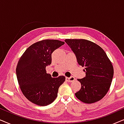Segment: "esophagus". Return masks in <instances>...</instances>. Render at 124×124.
Returning a JSON list of instances; mask_svg holds the SVG:
<instances>
[{
	"label": "esophagus",
	"mask_w": 124,
	"mask_h": 124,
	"mask_svg": "<svg viewBox=\"0 0 124 124\" xmlns=\"http://www.w3.org/2000/svg\"><path fill=\"white\" fill-rule=\"evenodd\" d=\"M75 80V78L73 77H66V81L68 82H73Z\"/></svg>",
	"instance_id": "obj_1"
}]
</instances>
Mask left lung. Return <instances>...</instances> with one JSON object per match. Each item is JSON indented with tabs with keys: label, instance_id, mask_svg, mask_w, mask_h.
<instances>
[{
	"label": "left lung",
	"instance_id": "8db88e82",
	"mask_svg": "<svg viewBox=\"0 0 124 124\" xmlns=\"http://www.w3.org/2000/svg\"><path fill=\"white\" fill-rule=\"evenodd\" d=\"M65 42L75 54L79 65L85 69V77L77 79L81 88L75 93L76 96L87 104L101 100L109 90L114 73L106 52L88 40L66 39Z\"/></svg>",
	"mask_w": 124,
	"mask_h": 124
}]
</instances>
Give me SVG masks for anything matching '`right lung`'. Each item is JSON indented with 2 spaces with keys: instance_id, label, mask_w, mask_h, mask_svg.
<instances>
[{
  "instance_id": "1",
  "label": "right lung",
  "mask_w": 124,
  "mask_h": 124,
  "mask_svg": "<svg viewBox=\"0 0 124 124\" xmlns=\"http://www.w3.org/2000/svg\"><path fill=\"white\" fill-rule=\"evenodd\" d=\"M64 43L55 39L37 42L29 47L18 60L16 70L18 85L23 95L34 104L46 106L56 98L65 77H51L46 67L51 64L52 52Z\"/></svg>"
}]
</instances>
